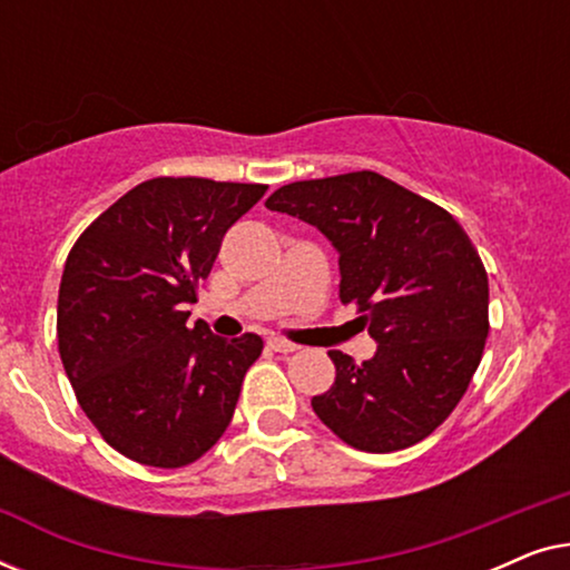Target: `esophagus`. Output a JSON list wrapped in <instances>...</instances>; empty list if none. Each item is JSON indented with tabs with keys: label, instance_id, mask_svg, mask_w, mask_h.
I'll return each instance as SVG.
<instances>
[{
	"label": "esophagus",
	"instance_id": "1",
	"mask_svg": "<svg viewBox=\"0 0 570 570\" xmlns=\"http://www.w3.org/2000/svg\"><path fill=\"white\" fill-rule=\"evenodd\" d=\"M267 345L275 350V353H283V355H287V353H295V350H298V345H293V342H287V340H279V337H269L267 340Z\"/></svg>",
	"mask_w": 570,
	"mask_h": 570
}]
</instances>
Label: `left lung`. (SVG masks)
<instances>
[{"mask_svg": "<svg viewBox=\"0 0 570 570\" xmlns=\"http://www.w3.org/2000/svg\"><path fill=\"white\" fill-rule=\"evenodd\" d=\"M314 225L340 254V301L376 340L368 361L332 350L318 420L353 449L386 454L431 435L478 371L488 275L446 209L373 170L295 181L264 202Z\"/></svg>", "mask_w": 570, "mask_h": 570, "instance_id": "8db88e82", "label": "left lung"}]
</instances>
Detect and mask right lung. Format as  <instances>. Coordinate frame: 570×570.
Segmentation results:
<instances>
[{"mask_svg":"<svg viewBox=\"0 0 570 570\" xmlns=\"http://www.w3.org/2000/svg\"><path fill=\"white\" fill-rule=\"evenodd\" d=\"M264 184L150 178L77 238L59 285V355L108 446L147 466L197 462L230 425L259 334L215 337L186 303Z\"/></svg>","mask_w":570,"mask_h":570,"instance_id":"add662e5","label":"right lung"}]
</instances>
